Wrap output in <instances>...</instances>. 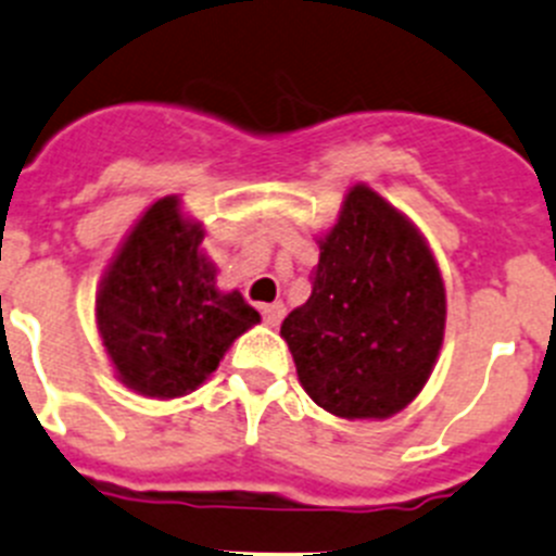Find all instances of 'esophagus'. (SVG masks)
Instances as JSON below:
<instances>
[{
  "label": "esophagus",
  "mask_w": 556,
  "mask_h": 556,
  "mask_svg": "<svg viewBox=\"0 0 556 556\" xmlns=\"http://www.w3.org/2000/svg\"><path fill=\"white\" fill-rule=\"evenodd\" d=\"M283 314H287V308H283L281 303L262 305V319H264V325H269V327H278V325H281Z\"/></svg>",
  "instance_id": "obj_1"
}]
</instances>
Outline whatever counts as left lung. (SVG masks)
I'll return each instance as SVG.
<instances>
[{
  "instance_id": "8db88e82",
  "label": "left lung",
  "mask_w": 556,
  "mask_h": 556,
  "mask_svg": "<svg viewBox=\"0 0 556 556\" xmlns=\"http://www.w3.org/2000/svg\"><path fill=\"white\" fill-rule=\"evenodd\" d=\"M319 251L311 298L281 325L300 384L346 420L395 415L440 354V267L415 226L366 185L349 190Z\"/></svg>"
}]
</instances>
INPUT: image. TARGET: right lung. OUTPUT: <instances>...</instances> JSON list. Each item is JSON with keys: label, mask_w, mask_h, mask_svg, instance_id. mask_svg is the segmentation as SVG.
Wrapping results in <instances>:
<instances>
[{"label": "right lung", "mask_w": 556, "mask_h": 556, "mask_svg": "<svg viewBox=\"0 0 556 556\" xmlns=\"http://www.w3.org/2000/svg\"><path fill=\"white\" fill-rule=\"evenodd\" d=\"M202 240V226L179 215L177 195L157 199L100 281L94 311L105 352L116 377L150 399L199 388L258 321L240 292H218Z\"/></svg>", "instance_id": "right-lung-1"}]
</instances>
